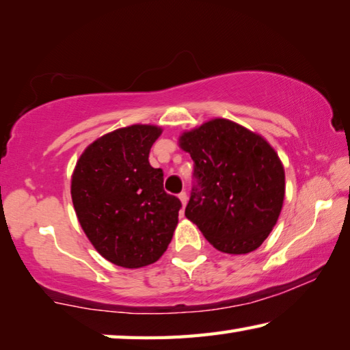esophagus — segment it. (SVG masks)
I'll return each mask as SVG.
<instances>
[{
    "label": "esophagus",
    "mask_w": 350,
    "mask_h": 350,
    "mask_svg": "<svg viewBox=\"0 0 350 350\" xmlns=\"http://www.w3.org/2000/svg\"><path fill=\"white\" fill-rule=\"evenodd\" d=\"M179 199H180V202H182V206H185V205H187V202H188V196H187V193H185V191H182V193L179 194Z\"/></svg>",
    "instance_id": "obj_1"
}]
</instances>
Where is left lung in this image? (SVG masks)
Returning <instances> with one entry per match:
<instances>
[{
    "mask_svg": "<svg viewBox=\"0 0 350 350\" xmlns=\"http://www.w3.org/2000/svg\"><path fill=\"white\" fill-rule=\"evenodd\" d=\"M194 162L185 216L222 253L245 254L278 222L286 193L281 159L262 135L227 118H213L179 137Z\"/></svg>",
    "mask_w": 350,
    "mask_h": 350,
    "instance_id": "obj_1",
    "label": "left lung"
}]
</instances>
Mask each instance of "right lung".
Returning <instances> with one entry per match:
<instances>
[{"label":"right lung","instance_id":"right-lung-1","mask_svg":"<svg viewBox=\"0 0 350 350\" xmlns=\"http://www.w3.org/2000/svg\"><path fill=\"white\" fill-rule=\"evenodd\" d=\"M161 126L131 125L97 139L77 161L70 196L83 232L109 262L125 269L162 256L179 221L180 200L165 193L150 165Z\"/></svg>","mask_w":350,"mask_h":350}]
</instances>
